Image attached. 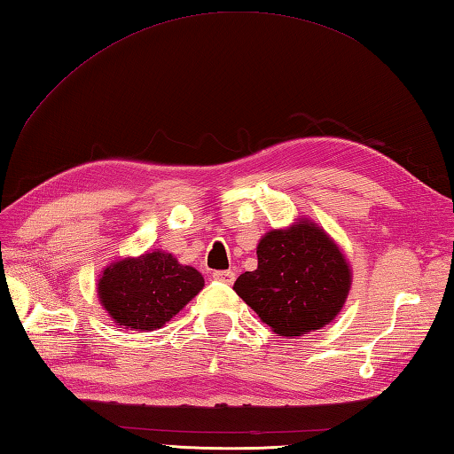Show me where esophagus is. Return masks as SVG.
Segmentation results:
<instances>
[{"label":"esophagus","instance_id":"1","mask_svg":"<svg viewBox=\"0 0 454 454\" xmlns=\"http://www.w3.org/2000/svg\"><path fill=\"white\" fill-rule=\"evenodd\" d=\"M214 279L221 281V284L233 286V281H235V271H231V270H223V271H214Z\"/></svg>","mask_w":454,"mask_h":454}]
</instances>
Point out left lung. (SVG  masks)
<instances>
[{
    "label": "left lung",
    "instance_id": "obj_1",
    "mask_svg": "<svg viewBox=\"0 0 454 454\" xmlns=\"http://www.w3.org/2000/svg\"><path fill=\"white\" fill-rule=\"evenodd\" d=\"M258 268L245 271L233 289L279 336H303L330 325L351 287L346 254L315 221L299 217L271 229L256 247Z\"/></svg>",
    "mask_w": 454,
    "mask_h": 454
}]
</instances>
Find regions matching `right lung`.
Segmentation results:
<instances>
[{
    "mask_svg": "<svg viewBox=\"0 0 454 454\" xmlns=\"http://www.w3.org/2000/svg\"><path fill=\"white\" fill-rule=\"evenodd\" d=\"M204 289V276L165 250L120 258L98 278L97 295L120 328L151 332L183 310Z\"/></svg>",
    "mask_w": 454,
    "mask_h": 454,
    "instance_id": "add662e5",
    "label": "right lung"
}]
</instances>
